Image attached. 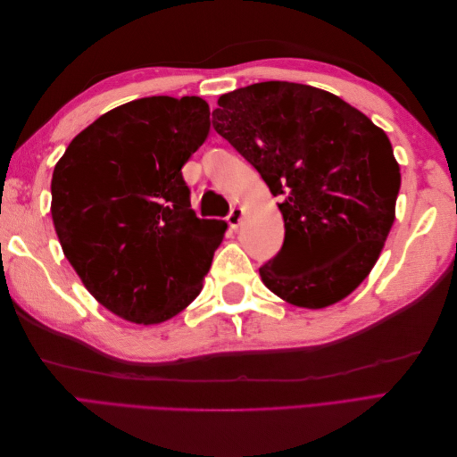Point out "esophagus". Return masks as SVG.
<instances>
[{"instance_id": "1", "label": "esophagus", "mask_w": 457, "mask_h": 457, "mask_svg": "<svg viewBox=\"0 0 457 457\" xmlns=\"http://www.w3.org/2000/svg\"><path fill=\"white\" fill-rule=\"evenodd\" d=\"M242 217H244V210H242V207H232L230 213L227 215V223H228L232 228H238Z\"/></svg>"}]
</instances>
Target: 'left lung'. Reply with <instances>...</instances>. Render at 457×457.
Masks as SVG:
<instances>
[{
    "mask_svg": "<svg viewBox=\"0 0 457 457\" xmlns=\"http://www.w3.org/2000/svg\"><path fill=\"white\" fill-rule=\"evenodd\" d=\"M212 123L284 198L286 237L259 269L262 284L305 309L354 292L395 223L400 168L385 131L339 96L292 81H261L219 96ZM322 249L340 257L298 261Z\"/></svg>",
    "mask_w": 457,
    "mask_h": 457,
    "instance_id": "8db88e82",
    "label": "left lung"
}]
</instances>
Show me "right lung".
Instances as JSON below:
<instances>
[{
    "instance_id": "add662e5",
    "label": "right lung",
    "mask_w": 457,
    "mask_h": 457,
    "mask_svg": "<svg viewBox=\"0 0 457 457\" xmlns=\"http://www.w3.org/2000/svg\"><path fill=\"white\" fill-rule=\"evenodd\" d=\"M200 96H146L76 135L51 179L62 252L87 292L135 324H158L202 292L227 223L198 219L183 165L205 141Z\"/></svg>"
}]
</instances>
